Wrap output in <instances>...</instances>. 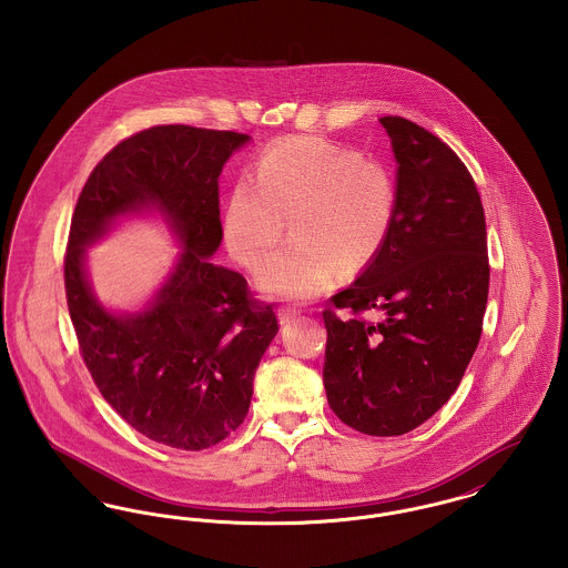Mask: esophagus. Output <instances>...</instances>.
Instances as JSON below:
<instances>
[{
    "label": "esophagus",
    "instance_id": "1",
    "mask_svg": "<svg viewBox=\"0 0 568 568\" xmlns=\"http://www.w3.org/2000/svg\"><path fill=\"white\" fill-rule=\"evenodd\" d=\"M301 317V311L298 308H294V306H281L278 308V320H281V324L285 326V324H292V322H296Z\"/></svg>",
    "mask_w": 568,
    "mask_h": 568
}]
</instances>
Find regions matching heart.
<instances>
[{
  "instance_id": "heart-1",
  "label": "heart",
  "mask_w": 568,
  "mask_h": 568,
  "mask_svg": "<svg viewBox=\"0 0 568 568\" xmlns=\"http://www.w3.org/2000/svg\"><path fill=\"white\" fill-rule=\"evenodd\" d=\"M397 216L390 171L322 136L270 145L248 178L232 186L223 237L242 266L260 270L292 219L294 242L260 276L264 292L306 301L326 292L336 272L358 274L382 253Z\"/></svg>"
}]
</instances>
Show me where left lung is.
Returning a JSON list of instances; mask_svg holds the SVG:
<instances>
[{
	"mask_svg": "<svg viewBox=\"0 0 568 568\" xmlns=\"http://www.w3.org/2000/svg\"><path fill=\"white\" fill-rule=\"evenodd\" d=\"M397 159V216L382 253L324 311V388L361 434L403 435L457 390L489 294L485 210L462 159L434 133L379 118ZM381 313L377 323L359 315Z\"/></svg>",
	"mask_w": 568,
	"mask_h": 568,
	"instance_id": "1",
	"label": "left lung"
}]
</instances>
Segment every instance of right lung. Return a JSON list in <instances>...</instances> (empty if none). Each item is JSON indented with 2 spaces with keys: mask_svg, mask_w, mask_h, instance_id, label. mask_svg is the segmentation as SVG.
I'll return each mask as SVG.
<instances>
[{
  "mask_svg": "<svg viewBox=\"0 0 568 568\" xmlns=\"http://www.w3.org/2000/svg\"><path fill=\"white\" fill-rule=\"evenodd\" d=\"M251 136L184 124L120 141L90 173L68 234V311L104 400L139 434L203 450L242 425L255 368L278 333L272 304L212 264L223 227L219 175ZM161 211L185 251L143 312L115 316L93 296L84 248L126 213Z\"/></svg>",
  "mask_w": 568,
  "mask_h": 568,
  "instance_id": "right-lung-1",
  "label": "right lung"
}]
</instances>
